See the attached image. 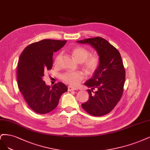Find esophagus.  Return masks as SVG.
<instances>
[{
  "label": "esophagus",
  "mask_w": 150,
  "mask_h": 150,
  "mask_svg": "<svg viewBox=\"0 0 150 150\" xmlns=\"http://www.w3.org/2000/svg\"><path fill=\"white\" fill-rule=\"evenodd\" d=\"M77 90V88H74V87H72V86H68V90H69V91H73V90Z\"/></svg>",
  "instance_id": "obj_1"
}]
</instances>
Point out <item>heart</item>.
I'll return each instance as SVG.
<instances>
[{
	"mask_svg": "<svg viewBox=\"0 0 150 150\" xmlns=\"http://www.w3.org/2000/svg\"><path fill=\"white\" fill-rule=\"evenodd\" d=\"M71 54L74 59L79 62H82L84 68L90 73L95 71L100 64V58L98 55H90L88 50L82 47H76L72 50ZM62 54L59 53L55 59V64H59ZM85 74L82 71H67L62 75V80L65 83L71 86H77L83 80Z\"/></svg>",
	"mask_w": 150,
	"mask_h": 150,
	"instance_id": "obj_1",
	"label": "heart"
}]
</instances>
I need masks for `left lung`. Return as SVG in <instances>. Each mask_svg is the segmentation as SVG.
Segmentation results:
<instances>
[{
    "mask_svg": "<svg viewBox=\"0 0 150 150\" xmlns=\"http://www.w3.org/2000/svg\"><path fill=\"white\" fill-rule=\"evenodd\" d=\"M77 42L91 45L100 58V64L92 78L85 83L91 89L87 90L89 100L82 103L81 107L95 117L103 116L115 108L123 95L125 70L122 57L115 47L101 37Z\"/></svg>",
    "mask_w": 150,
    "mask_h": 150,
    "instance_id": "obj_1",
    "label": "left lung"
}]
</instances>
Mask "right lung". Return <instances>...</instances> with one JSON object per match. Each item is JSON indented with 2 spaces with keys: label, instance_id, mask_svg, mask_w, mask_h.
<instances>
[{
  "label": "right lung",
  "instance_id": "obj_1",
  "mask_svg": "<svg viewBox=\"0 0 150 150\" xmlns=\"http://www.w3.org/2000/svg\"><path fill=\"white\" fill-rule=\"evenodd\" d=\"M66 42L45 39L32 43L19 57L17 71L18 88L29 107L37 113L45 114L54 110L61 95L68 90L62 82L50 87L43 80L44 72L52 69L54 53Z\"/></svg>",
  "mask_w": 150,
  "mask_h": 150
}]
</instances>
